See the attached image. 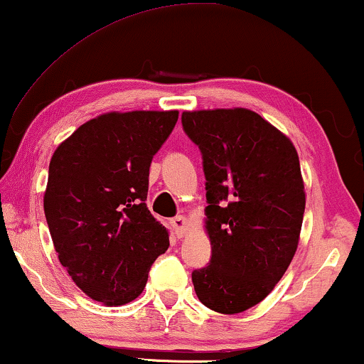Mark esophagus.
<instances>
[{
  "label": "esophagus",
  "instance_id": "esophagus-1",
  "mask_svg": "<svg viewBox=\"0 0 364 364\" xmlns=\"http://www.w3.org/2000/svg\"><path fill=\"white\" fill-rule=\"evenodd\" d=\"M172 228H173V233H176L177 238H182L183 235H186L187 230H188V220L183 215H177L173 217L172 220Z\"/></svg>",
  "mask_w": 364,
  "mask_h": 364
}]
</instances>
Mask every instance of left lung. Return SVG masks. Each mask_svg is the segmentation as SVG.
<instances>
[{
  "label": "left lung",
  "instance_id": "left-lung-1",
  "mask_svg": "<svg viewBox=\"0 0 364 364\" xmlns=\"http://www.w3.org/2000/svg\"><path fill=\"white\" fill-rule=\"evenodd\" d=\"M202 152L212 258L192 272L203 305L235 315L270 293L295 255L305 213L296 149L250 109L182 112Z\"/></svg>",
  "mask_w": 364,
  "mask_h": 364
}]
</instances>
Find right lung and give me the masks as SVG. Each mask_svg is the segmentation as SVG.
Segmentation results:
<instances>
[{
  "label": "right lung",
  "instance_id": "add662e5",
  "mask_svg": "<svg viewBox=\"0 0 364 364\" xmlns=\"http://www.w3.org/2000/svg\"><path fill=\"white\" fill-rule=\"evenodd\" d=\"M178 111L107 112L54 151L44 215L61 265L92 300H136L168 248L167 228L146 205L152 157Z\"/></svg>",
  "mask_w": 364,
  "mask_h": 364
}]
</instances>
